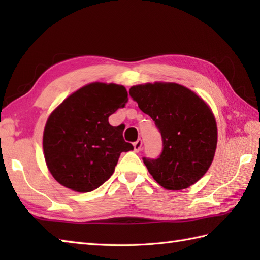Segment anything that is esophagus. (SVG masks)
Segmentation results:
<instances>
[{
    "mask_svg": "<svg viewBox=\"0 0 260 260\" xmlns=\"http://www.w3.org/2000/svg\"><path fill=\"white\" fill-rule=\"evenodd\" d=\"M134 151L135 152H140L141 151V148H142V145H143V142H142V140L140 139V140H137L136 142H134Z\"/></svg>",
    "mask_w": 260,
    "mask_h": 260,
    "instance_id": "esophagus-1",
    "label": "esophagus"
}]
</instances>
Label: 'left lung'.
Masks as SVG:
<instances>
[{"label": "left lung", "mask_w": 260, "mask_h": 260, "mask_svg": "<svg viewBox=\"0 0 260 260\" xmlns=\"http://www.w3.org/2000/svg\"><path fill=\"white\" fill-rule=\"evenodd\" d=\"M129 96L162 136L159 156L143 157L153 179L172 191L194 184L211 165L217 147V124L208 105L173 82L133 86Z\"/></svg>", "instance_id": "left-lung-1"}]
</instances>
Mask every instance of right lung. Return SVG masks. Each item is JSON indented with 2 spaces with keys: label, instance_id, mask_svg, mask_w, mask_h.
Returning <instances> with one entry per match:
<instances>
[{
  "label": "right lung",
  "instance_id": "1",
  "mask_svg": "<svg viewBox=\"0 0 260 260\" xmlns=\"http://www.w3.org/2000/svg\"><path fill=\"white\" fill-rule=\"evenodd\" d=\"M127 96L124 86L92 82L53 110L43 132V151L60 184L77 192L96 190L114 173L120 153L133 150L120 126L108 121Z\"/></svg>",
  "mask_w": 260,
  "mask_h": 260
}]
</instances>
